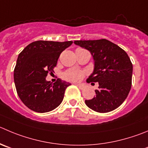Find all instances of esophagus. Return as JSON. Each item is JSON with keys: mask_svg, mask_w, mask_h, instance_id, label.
<instances>
[{"mask_svg": "<svg viewBox=\"0 0 148 148\" xmlns=\"http://www.w3.org/2000/svg\"><path fill=\"white\" fill-rule=\"evenodd\" d=\"M75 84L80 88V89H83V88H84V85H83V84Z\"/></svg>", "mask_w": 148, "mask_h": 148, "instance_id": "obj_1", "label": "esophagus"}]
</instances>
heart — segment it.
<instances>
[{
    "label": "heart",
    "instance_id": "heart-1",
    "mask_svg": "<svg viewBox=\"0 0 148 148\" xmlns=\"http://www.w3.org/2000/svg\"><path fill=\"white\" fill-rule=\"evenodd\" d=\"M84 76V73L78 69H71L67 70L64 73V77L67 80L70 81H78Z\"/></svg>",
    "mask_w": 148,
    "mask_h": 148
}]
</instances>
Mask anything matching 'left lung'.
Wrapping results in <instances>:
<instances>
[{"label": "left lung", "instance_id": "1", "mask_svg": "<svg viewBox=\"0 0 148 148\" xmlns=\"http://www.w3.org/2000/svg\"><path fill=\"white\" fill-rule=\"evenodd\" d=\"M74 43L89 51L94 59V71L86 82L99 83L96 96L85 100L86 105L98 112L119 108L132 87L133 66L126 52L106 39L75 40Z\"/></svg>", "mask_w": 148, "mask_h": 148}]
</instances>
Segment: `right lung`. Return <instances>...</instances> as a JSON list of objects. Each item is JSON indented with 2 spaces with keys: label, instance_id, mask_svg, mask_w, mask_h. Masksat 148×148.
Segmentation results:
<instances>
[{
  "label": "right lung",
  "instance_id": "1",
  "mask_svg": "<svg viewBox=\"0 0 148 148\" xmlns=\"http://www.w3.org/2000/svg\"><path fill=\"white\" fill-rule=\"evenodd\" d=\"M73 41L37 40L27 46L19 54L14 70L18 96L29 109L46 112L62 103L65 89L71 84L58 78L55 83L46 80L54 72L60 54Z\"/></svg>",
  "mask_w": 148,
  "mask_h": 148
}]
</instances>
